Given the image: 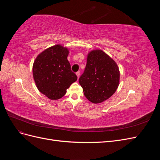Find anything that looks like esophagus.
Wrapping results in <instances>:
<instances>
[{"label": "esophagus", "instance_id": "1", "mask_svg": "<svg viewBox=\"0 0 160 160\" xmlns=\"http://www.w3.org/2000/svg\"><path fill=\"white\" fill-rule=\"evenodd\" d=\"M76 75L77 76V78H79V77H80V72L78 71V72H76Z\"/></svg>", "mask_w": 160, "mask_h": 160}]
</instances>
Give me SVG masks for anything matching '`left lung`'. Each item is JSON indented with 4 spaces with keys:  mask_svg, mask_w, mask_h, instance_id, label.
<instances>
[{
    "mask_svg": "<svg viewBox=\"0 0 160 160\" xmlns=\"http://www.w3.org/2000/svg\"><path fill=\"white\" fill-rule=\"evenodd\" d=\"M120 72L116 62L100 49L92 50L79 82L86 98L98 104L110 98L119 85Z\"/></svg>",
    "mask_w": 160,
    "mask_h": 160,
    "instance_id": "left-lung-1",
    "label": "left lung"
}]
</instances>
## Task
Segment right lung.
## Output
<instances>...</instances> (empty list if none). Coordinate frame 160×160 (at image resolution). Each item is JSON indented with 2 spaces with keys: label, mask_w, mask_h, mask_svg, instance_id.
Instances as JSON below:
<instances>
[{
  "label": "right lung",
  "mask_w": 160,
  "mask_h": 160,
  "mask_svg": "<svg viewBox=\"0 0 160 160\" xmlns=\"http://www.w3.org/2000/svg\"><path fill=\"white\" fill-rule=\"evenodd\" d=\"M69 49L61 45L47 48L34 61L32 76L38 90L51 100L63 97L77 80L67 60Z\"/></svg>",
  "instance_id": "add662e5"
}]
</instances>
